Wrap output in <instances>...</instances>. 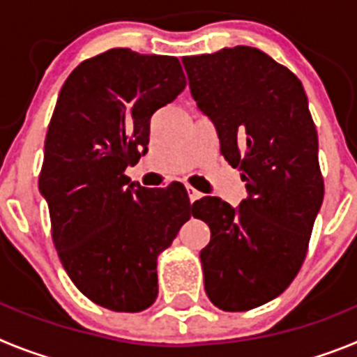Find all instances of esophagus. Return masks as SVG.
<instances>
[{
	"mask_svg": "<svg viewBox=\"0 0 357 357\" xmlns=\"http://www.w3.org/2000/svg\"><path fill=\"white\" fill-rule=\"evenodd\" d=\"M185 189H188V195H189V202H191V204H193V202H197L198 198L202 197V193L200 191H197V189L195 188H191V185H185Z\"/></svg>",
	"mask_w": 357,
	"mask_h": 357,
	"instance_id": "34e87169",
	"label": "esophagus"
}]
</instances>
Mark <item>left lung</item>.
Returning a JSON list of instances; mask_svg holds the SVG:
<instances>
[{"label":"left lung","instance_id":"8db88e82","mask_svg":"<svg viewBox=\"0 0 357 357\" xmlns=\"http://www.w3.org/2000/svg\"><path fill=\"white\" fill-rule=\"evenodd\" d=\"M182 64L248 193L238 207L216 197L193 204L211 229L204 286L216 307L248 311L284 291L307 254L324 200L317 128L302 82L261 50L223 48Z\"/></svg>","mask_w":357,"mask_h":357}]
</instances>
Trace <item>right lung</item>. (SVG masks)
Instances as JSON below:
<instances>
[{
	"mask_svg": "<svg viewBox=\"0 0 357 357\" xmlns=\"http://www.w3.org/2000/svg\"><path fill=\"white\" fill-rule=\"evenodd\" d=\"M178 59L114 48L62 85L39 189L73 284L89 301L139 313L157 298V255L193 214L182 184L146 189L125 169L148 151L150 118L184 91Z\"/></svg>",
	"mask_w": 357,
	"mask_h": 357,
	"instance_id": "1",
	"label": "right lung"
}]
</instances>
